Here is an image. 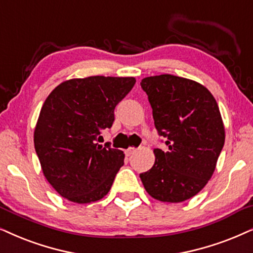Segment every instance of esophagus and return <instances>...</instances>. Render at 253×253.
I'll use <instances>...</instances> for the list:
<instances>
[{
  "mask_svg": "<svg viewBox=\"0 0 253 253\" xmlns=\"http://www.w3.org/2000/svg\"><path fill=\"white\" fill-rule=\"evenodd\" d=\"M136 152V149H133V147H129V149L126 150V155L129 157L131 155H133V153Z\"/></svg>",
  "mask_w": 253,
  "mask_h": 253,
  "instance_id": "1",
  "label": "esophagus"
}]
</instances>
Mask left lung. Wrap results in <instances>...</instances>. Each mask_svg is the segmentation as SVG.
<instances>
[{"instance_id": "8db88e82", "label": "left lung", "mask_w": 253, "mask_h": 253, "mask_svg": "<svg viewBox=\"0 0 253 253\" xmlns=\"http://www.w3.org/2000/svg\"><path fill=\"white\" fill-rule=\"evenodd\" d=\"M167 151L155 149L152 169L139 174L153 199L178 203L198 194L214 173L225 131L215 97L196 81L170 74L140 83Z\"/></svg>"}]
</instances>
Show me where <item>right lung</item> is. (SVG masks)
Wrapping results in <instances>:
<instances>
[{
	"instance_id": "1",
	"label": "right lung",
	"mask_w": 253,
	"mask_h": 253,
	"mask_svg": "<svg viewBox=\"0 0 253 253\" xmlns=\"http://www.w3.org/2000/svg\"><path fill=\"white\" fill-rule=\"evenodd\" d=\"M134 84L132 77L71 79L45 100L35 127V149L44 176L62 198L83 205L110 191L124 153L97 140L101 130L113 126L115 107Z\"/></svg>"
}]
</instances>
